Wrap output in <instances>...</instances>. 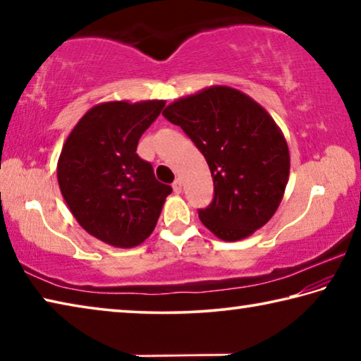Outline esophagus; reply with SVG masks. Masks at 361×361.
<instances>
[{
	"mask_svg": "<svg viewBox=\"0 0 361 361\" xmlns=\"http://www.w3.org/2000/svg\"><path fill=\"white\" fill-rule=\"evenodd\" d=\"M173 192L175 194H180L181 192V180L180 178H176L175 181H173Z\"/></svg>",
	"mask_w": 361,
	"mask_h": 361,
	"instance_id": "1",
	"label": "esophagus"
}]
</instances>
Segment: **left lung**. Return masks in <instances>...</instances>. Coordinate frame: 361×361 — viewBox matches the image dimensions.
<instances>
[{
    "label": "left lung",
    "instance_id": "left-lung-1",
    "mask_svg": "<svg viewBox=\"0 0 361 361\" xmlns=\"http://www.w3.org/2000/svg\"><path fill=\"white\" fill-rule=\"evenodd\" d=\"M180 126L209 164L215 197L199 218L226 242L242 240L277 212L290 175V151L280 127L252 97L210 85L162 111Z\"/></svg>",
    "mask_w": 361,
    "mask_h": 361
}]
</instances>
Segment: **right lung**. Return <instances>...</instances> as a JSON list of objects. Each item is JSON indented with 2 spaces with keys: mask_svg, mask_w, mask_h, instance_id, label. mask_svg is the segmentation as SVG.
Listing matches in <instances>:
<instances>
[{
  "mask_svg": "<svg viewBox=\"0 0 361 361\" xmlns=\"http://www.w3.org/2000/svg\"><path fill=\"white\" fill-rule=\"evenodd\" d=\"M164 106L166 100L99 103L60 152L57 180L66 205L85 232L111 247L133 248L148 239L172 192L137 154L140 137Z\"/></svg>",
  "mask_w": 361,
  "mask_h": 361,
  "instance_id": "right-lung-1",
  "label": "right lung"
}]
</instances>
